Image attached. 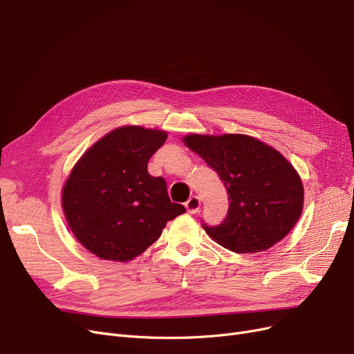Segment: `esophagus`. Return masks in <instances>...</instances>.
I'll return each mask as SVG.
<instances>
[{"label": "esophagus", "mask_w": 354, "mask_h": 354, "mask_svg": "<svg viewBox=\"0 0 354 354\" xmlns=\"http://www.w3.org/2000/svg\"><path fill=\"white\" fill-rule=\"evenodd\" d=\"M185 207L189 214H196L199 211V208H201V201H199L198 196H191L187 201Z\"/></svg>", "instance_id": "obj_1"}]
</instances>
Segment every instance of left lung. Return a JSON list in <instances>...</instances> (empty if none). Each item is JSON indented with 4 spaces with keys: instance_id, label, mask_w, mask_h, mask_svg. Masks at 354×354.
<instances>
[{
    "instance_id": "left-lung-1",
    "label": "left lung",
    "mask_w": 354,
    "mask_h": 354,
    "mask_svg": "<svg viewBox=\"0 0 354 354\" xmlns=\"http://www.w3.org/2000/svg\"><path fill=\"white\" fill-rule=\"evenodd\" d=\"M183 143L218 174L228 194L224 221H203L212 240L236 253H257L294 228L302 212L304 187L278 150L245 134H189Z\"/></svg>"
}]
</instances>
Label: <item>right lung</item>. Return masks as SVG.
I'll return each mask as SVG.
<instances>
[{
	"label": "right lung",
	"instance_id": "1",
	"mask_svg": "<svg viewBox=\"0 0 354 354\" xmlns=\"http://www.w3.org/2000/svg\"><path fill=\"white\" fill-rule=\"evenodd\" d=\"M166 139L162 130L120 127L91 146L72 169L62 208L72 233L91 253L127 262L187 211L171 203L162 176L147 172L149 159Z\"/></svg>",
	"mask_w": 354,
	"mask_h": 354
}]
</instances>
